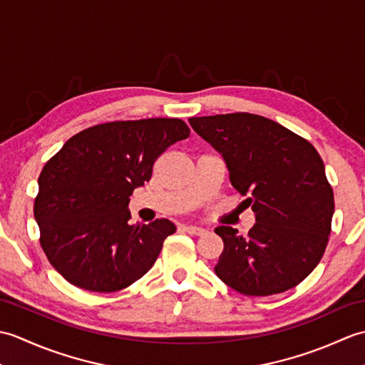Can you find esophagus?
Wrapping results in <instances>:
<instances>
[{
	"label": "esophagus",
	"instance_id": "obj_1",
	"mask_svg": "<svg viewBox=\"0 0 365 365\" xmlns=\"http://www.w3.org/2000/svg\"><path fill=\"white\" fill-rule=\"evenodd\" d=\"M183 230L188 232L191 235H204L205 229L202 227H196V226H183Z\"/></svg>",
	"mask_w": 365,
	"mask_h": 365
}]
</instances>
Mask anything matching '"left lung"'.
Returning a JSON list of instances; mask_svg holds the SVG:
<instances>
[{
    "mask_svg": "<svg viewBox=\"0 0 365 365\" xmlns=\"http://www.w3.org/2000/svg\"><path fill=\"white\" fill-rule=\"evenodd\" d=\"M196 133L218 150L230 183L247 196L255 224L247 235L229 226L215 273L246 297L293 289L319 265L331 234L334 192L315 147L263 115L232 113L191 118Z\"/></svg>",
    "mask_w": 365,
    "mask_h": 365,
    "instance_id": "8db88e82",
    "label": "left lung"
}]
</instances>
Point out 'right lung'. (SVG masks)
<instances>
[{
  "label": "right lung",
  "instance_id": "add662e5",
  "mask_svg": "<svg viewBox=\"0 0 365 365\" xmlns=\"http://www.w3.org/2000/svg\"><path fill=\"white\" fill-rule=\"evenodd\" d=\"M188 136L180 119L106 122L76 133L46 161L34 218L46 259L66 281L111 293L153 267L175 226L130 224V196L150 180L160 155Z\"/></svg>",
  "mask_w": 365,
  "mask_h": 365
}]
</instances>
